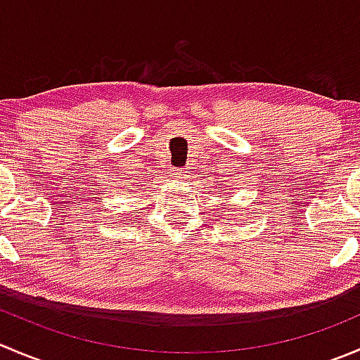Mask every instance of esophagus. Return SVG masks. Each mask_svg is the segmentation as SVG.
<instances>
[{
  "label": "esophagus",
  "instance_id": "34e87169",
  "mask_svg": "<svg viewBox=\"0 0 360 360\" xmlns=\"http://www.w3.org/2000/svg\"><path fill=\"white\" fill-rule=\"evenodd\" d=\"M188 176H190V170H186V169L177 170V177H179V179H186Z\"/></svg>",
  "mask_w": 360,
  "mask_h": 360
}]
</instances>
